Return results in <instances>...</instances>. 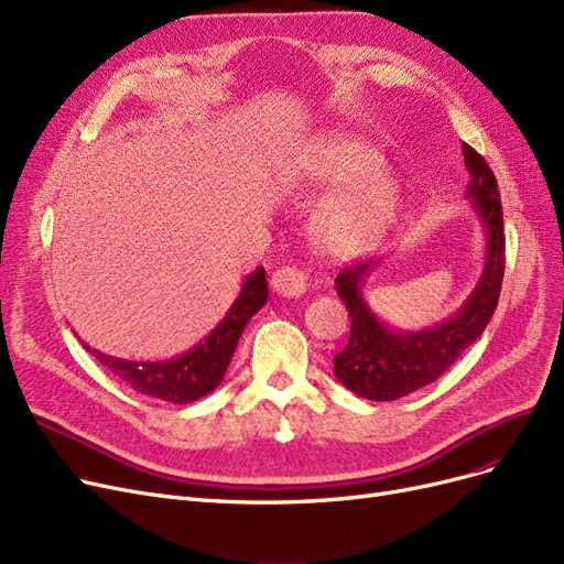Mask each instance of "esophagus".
<instances>
[{"label":"esophagus","instance_id":"34e87169","mask_svg":"<svg viewBox=\"0 0 564 564\" xmlns=\"http://www.w3.org/2000/svg\"><path fill=\"white\" fill-rule=\"evenodd\" d=\"M271 288H274V293H279L281 297H300L306 290L304 271L297 267H281L274 271V276H271Z\"/></svg>","mask_w":564,"mask_h":564}]
</instances>
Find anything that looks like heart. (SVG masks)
<instances>
[{"instance_id":"1","label":"heart","mask_w":564,"mask_h":564,"mask_svg":"<svg viewBox=\"0 0 564 564\" xmlns=\"http://www.w3.org/2000/svg\"><path fill=\"white\" fill-rule=\"evenodd\" d=\"M379 161L366 140L333 133L316 142L302 166L300 180L306 185H344L325 198L312 220L314 243L325 256H354L387 231L401 189L391 173L377 169Z\"/></svg>"}]
</instances>
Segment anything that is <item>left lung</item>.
<instances>
[{"instance_id":"obj_1","label":"left lung","mask_w":564,"mask_h":564,"mask_svg":"<svg viewBox=\"0 0 564 564\" xmlns=\"http://www.w3.org/2000/svg\"><path fill=\"white\" fill-rule=\"evenodd\" d=\"M470 173L466 196L485 231L482 274L466 302L449 318L424 330H395L366 302L368 279L379 260L341 269L335 285L351 316L349 344L335 356V377L366 401H395L438 379L474 344L492 318L503 279L506 239L497 177L485 159L464 144Z\"/></svg>"}]
</instances>
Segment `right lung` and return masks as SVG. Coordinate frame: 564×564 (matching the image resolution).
I'll use <instances>...</instances> for the list:
<instances>
[{
    "label": "right lung",
    "instance_id": "obj_1",
    "mask_svg": "<svg viewBox=\"0 0 564 564\" xmlns=\"http://www.w3.org/2000/svg\"><path fill=\"white\" fill-rule=\"evenodd\" d=\"M267 297L269 285L264 267H258L250 276H246L239 297L234 300L227 316L215 325L210 335H206L189 351L169 360H126L90 349L86 341L82 344L86 351L94 354L96 360H100L107 370L126 381L131 389L161 398V401L185 405L220 387L243 328L267 304Z\"/></svg>",
    "mask_w": 564,
    "mask_h": 564
}]
</instances>
